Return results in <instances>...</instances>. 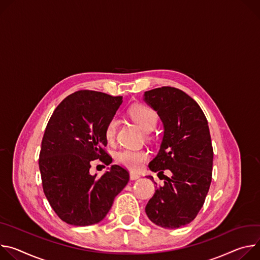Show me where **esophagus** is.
I'll return each mask as SVG.
<instances>
[{
    "mask_svg": "<svg viewBox=\"0 0 260 260\" xmlns=\"http://www.w3.org/2000/svg\"><path fill=\"white\" fill-rule=\"evenodd\" d=\"M140 178V176L138 174H136V172H130V180L134 181V180H138Z\"/></svg>",
    "mask_w": 260,
    "mask_h": 260,
    "instance_id": "obj_1",
    "label": "esophagus"
}]
</instances>
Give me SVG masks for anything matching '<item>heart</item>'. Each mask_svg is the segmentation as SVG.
<instances>
[{"mask_svg":"<svg viewBox=\"0 0 260 260\" xmlns=\"http://www.w3.org/2000/svg\"><path fill=\"white\" fill-rule=\"evenodd\" d=\"M129 114L132 120L145 131L152 130L156 123H157V113L151 107L143 105V104H136L129 109ZM117 126L118 122L115 119H111L104 131L105 138L108 142L112 141L117 133ZM148 153L143 150H132V149H125L120 151L115 155V160L117 162L131 170L139 169L143 162L148 159Z\"/></svg>","mask_w":260,"mask_h":260,"instance_id":"heart-1","label":"heart"}]
</instances>
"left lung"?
Wrapping results in <instances>:
<instances>
[{
	"label": "left lung",
	"instance_id": "8db88e82",
	"mask_svg": "<svg viewBox=\"0 0 260 260\" xmlns=\"http://www.w3.org/2000/svg\"><path fill=\"white\" fill-rule=\"evenodd\" d=\"M143 100L157 111L164 127L159 153L149 164L164 184L149 200L146 213L158 226L179 228L197 216L212 182L214 153L208 121L195 100L171 86L145 92ZM165 170L170 177L162 175Z\"/></svg>",
	"mask_w": 260,
	"mask_h": 260
}]
</instances>
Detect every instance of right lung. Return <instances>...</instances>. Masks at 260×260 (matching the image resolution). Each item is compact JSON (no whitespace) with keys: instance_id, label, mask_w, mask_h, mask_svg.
<instances>
[{"instance_id":"add662e5","label":"right lung","mask_w":260,"mask_h":260,"mask_svg":"<svg viewBox=\"0 0 260 260\" xmlns=\"http://www.w3.org/2000/svg\"><path fill=\"white\" fill-rule=\"evenodd\" d=\"M122 102V96L78 91L56 106L47 123L39 155L43 192L68 224L89 226L103 220L129 182V172L117 164L101 178L90 174L92 161L112 162L104 150V131Z\"/></svg>"}]
</instances>
